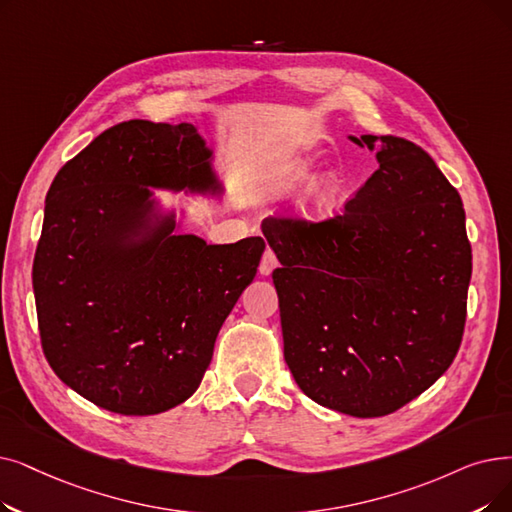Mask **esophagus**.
Listing matches in <instances>:
<instances>
[{
  "instance_id": "obj_1",
  "label": "esophagus",
  "mask_w": 512,
  "mask_h": 512,
  "mask_svg": "<svg viewBox=\"0 0 512 512\" xmlns=\"http://www.w3.org/2000/svg\"><path fill=\"white\" fill-rule=\"evenodd\" d=\"M276 268H278V259H276L274 251H272V249H268V251L263 253V257H261V263H259V274H261V276H270Z\"/></svg>"
}]
</instances>
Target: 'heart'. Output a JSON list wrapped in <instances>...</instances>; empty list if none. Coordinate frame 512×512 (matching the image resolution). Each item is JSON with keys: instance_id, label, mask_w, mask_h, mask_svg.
<instances>
[{"instance_id": "b5f03b06", "label": "heart", "mask_w": 512, "mask_h": 512, "mask_svg": "<svg viewBox=\"0 0 512 512\" xmlns=\"http://www.w3.org/2000/svg\"><path fill=\"white\" fill-rule=\"evenodd\" d=\"M318 161L309 154H295V157L284 159L280 165H276L272 177H270V188L278 194H291L307 186L311 179L316 177ZM345 177L339 171H328L320 175L318 180L311 183L307 196L303 201V215L309 221H328L335 217L341 209L343 196H345Z\"/></svg>"}]
</instances>
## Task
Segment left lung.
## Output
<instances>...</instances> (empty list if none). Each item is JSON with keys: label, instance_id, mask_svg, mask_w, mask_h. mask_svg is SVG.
<instances>
[{"label": "left lung", "instance_id": "1", "mask_svg": "<svg viewBox=\"0 0 512 512\" xmlns=\"http://www.w3.org/2000/svg\"><path fill=\"white\" fill-rule=\"evenodd\" d=\"M379 169L324 224L263 219L284 360L316 404L385 416L454 362L473 272L460 194L416 144L347 136Z\"/></svg>", "mask_w": 512, "mask_h": 512}]
</instances>
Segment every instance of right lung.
Returning <instances> with one entry per match:
<instances>
[{
  "mask_svg": "<svg viewBox=\"0 0 512 512\" xmlns=\"http://www.w3.org/2000/svg\"><path fill=\"white\" fill-rule=\"evenodd\" d=\"M154 190L219 201L215 150L192 123L127 121L66 163L33 261L43 353L87 402L125 416L198 389L221 324L255 274L259 236L207 244Z\"/></svg>",
  "mask_w": 512,
  "mask_h": 512,
  "instance_id": "add662e5",
  "label": "right lung"
}]
</instances>
